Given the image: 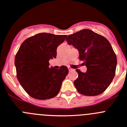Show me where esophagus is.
<instances>
[{"instance_id":"34e87169","label":"esophagus","mask_w":127,"mask_h":127,"mask_svg":"<svg viewBox=\"0 0 127 127\" xmlns=\"http://www.w3.org/2000/svg\"><path fill=\"white\" fill-rule=\"evenodd\" d=\"M68 70H69V71H73L74 69H73V68H71V67H68Z\"/></svg>"}]
</instances>
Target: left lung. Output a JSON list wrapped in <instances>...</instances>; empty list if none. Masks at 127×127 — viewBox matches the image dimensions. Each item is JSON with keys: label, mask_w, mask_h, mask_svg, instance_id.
I'll use <instances>...</instances> for the list:
<instances>
[{"label": "left lung", "mask_w": 127, "mask_h": 127, "mask_svg": "<svg viewBox=\"0 0 127 127\" xmlns=\"http://www.w3.org/2000/svg\"><path fill=\"white\" fill-rule=\"evenodd\" d=\"M79 52V59L87 70L76 69L77 79L74 85L80 94L95 96L109 87L115 76L117 59L111 45L104 36L89 29L69 35L66 39Z\"/></svg>", "instance_id": "obj_1"}]
</instances>
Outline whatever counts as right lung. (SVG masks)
I'll return each instance as SVG.
<instances>
[{
    "label": "right lung",
    "mask_w": 127,
    "mask_h": 127,
    "mask_svg": "<svg viewBox=\"0 0 127 127\" xmlns=\"http://www.w3.org/2000/svg\"><path fill=\"white\" fill-rule=\"evenodd\" d=\"M67 35L38 33L25 40L16 54V76L30 96L45 100L56 96L63 81L68 73V68H50L49 60L56 58L57 48Z\"/></svg>",
    "instance_id": "obj_1"
}]
</instances>
